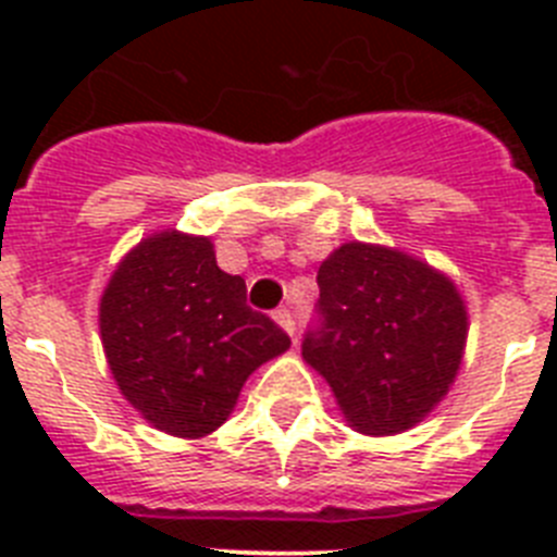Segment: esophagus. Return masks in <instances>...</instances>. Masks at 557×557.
<instances>
[{
    "label": "esophagus",
    "instance_id": "34e87169",
    "mask_svg": "<svg viewBox=\"0 0 557 557\" xmlns=\"http://www.w3.org/2000/svg\"><path fill=\"white\" fill-rule=\"evenodd\" d=\"M273 321L278 323V326H282L284 332L289 334V337H293V334H295V321H293V314H289V309H275Z\"/></svg>",
    "mask_w": 557,
    "mask_h": 557
}]
</instances>
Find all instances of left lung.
Instances as JSON below:
<instances>
[{
    "label": "left lung",
    "instance_id": "8db88e82",
    "mask_svg": "<svg viewBox=\"0 0 557 557\" xmlns=\"http://www.w3.org/2000/svg\"><path fill=\"white\" fill-rule=\"evenodd\" d=\"M301 354L348 426L396 435L430 416L460 368L469 314L449 275L385 245H339L318 270Z\"/></svg>",
    "mask_w": 557,
    "mask_h": 557
}]
</instances>
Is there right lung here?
Returning a JSON list of instances; mask_svg holds the SVG:
<instances>
[{
    "label": "right lung",
    "mask_w": 557,
    "mask_h": 557,
    "mask_svg": "<svg viewBox=\"0 0 557 557\" xmlns=\"http://www.w3.org/2000/svg\"><path fill=\"white\" fill-rule=\"evenodd\" d=\"M100 334L122 396L156 430L203 437L225 424L245 379L289 337L245 304V282L218 268L209 236L159 231L116 264Z\"/></svg>",
    "instance_id": "1"
}]
</instances>
